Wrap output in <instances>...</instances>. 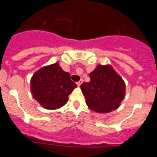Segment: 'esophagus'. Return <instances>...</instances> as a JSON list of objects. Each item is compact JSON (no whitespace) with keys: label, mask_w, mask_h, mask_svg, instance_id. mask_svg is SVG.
Wrapping results in <instances>:
<instances>
[{"label":"esophagus","mask_w":157,"mask_h":157,"mask_svg":"<svg viewBox=\"0 0 157 157\" xmlns=\"http://www.w3.org/2000/svg\"><path fill=\"white\" fill-rule=\"evenodd\" d=\"M82 82H83V80L82 79H81L80 80V81H78L77 82V85H78V86H81V84L82 83Z\"/></svg>","instance_id":"esophagus-1"}]
</instances>
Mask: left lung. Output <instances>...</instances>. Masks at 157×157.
<instances>
[{
    "instance_id": "1",
    "label": "left lung",
    "mask_w": 157,
    "mask_h": 157,
    "mask_svg": "<svg viewBox=\"0 0 157 157\" xmlns=\"http://www.w3.org/2000/svg\"><path fill=\"white\" fill-rule=\"evenodd\" d=\"M90 81L81 90L87 106L96 112L107 113L117 109L125 97V83L110 65H98L90 74Z\"/></svg>"
}]
</instances>
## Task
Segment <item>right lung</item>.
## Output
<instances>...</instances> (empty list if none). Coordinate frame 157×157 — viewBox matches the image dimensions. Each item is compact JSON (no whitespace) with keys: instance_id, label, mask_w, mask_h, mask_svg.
<instances>
[{"instance_id":"1","label":"right lung","mask_w":157,"mask_h":157,"mask_svg":"<svg viewBox=\"0 0 157 157\" xmlns=\"http://www.w3.org/2000/svg\"><path fill=\"white\" fill-rule=\"evenodd\" d=\"M77 87L65 72L55 63L43 67L31 78L30 89L33 98L46 109H56L67 102L68 96Z\"/></svg>"}]
</instances>
